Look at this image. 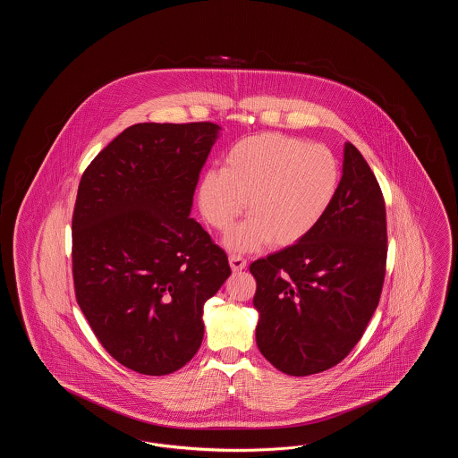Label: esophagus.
Masks as SVG:
<instances>
[{"instance_id":"obj_1","label":"esophagus","mask_w":458,"mask_h":458,"mask_svg":"<svg viewBox=\"0 0 458 458\" xmlns=\"http://www.w3.org/2000/svg\"><path fill=\"white\" fill-rule=\"evenodd\" d=\"M228 261H230V266H232V269H233L235 273L247 267V259H243L242 256H237V254H232V256L228 258Z\"/></svg>"}]
</instances>
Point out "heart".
<instances>
[{"label": "heart", "instance_id": "obj_1", "mask_svg": "<svg viewBox=\"0 0 458 458\" xmlns=\"http://www.w3.org/2000/svg\"><path fill=\"white\" fill-rule=\"evenodd\" d=\"M342 180L336 156L327 146L276 131L245 137L199 185V208L218 232H228L247 200V219L232 232V250L262 243L290 247L304 240L325 218Z\"/></svg>", "mask_w": 458, "mask_h": 458}]
</instances>
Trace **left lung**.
Listing matches in <instances>:
<instances>
[{"mask_svg": "<svg viewBox=\"0 0 458 458\" xmlns=\"http://www.w3.org/2000/svg\"><path fill=\"white\" fill-rule=\"evenodd\" d=\"M386 243L383 192L364 156L347 142L325 218L299 243L249 267L258 284L256 342L276 369L309 376L349 355L379 304Z\"/></svg>", "mask_w": 458, "mask_h": 458, "instance_id": "1", "label": "left lung"}]
</instances>
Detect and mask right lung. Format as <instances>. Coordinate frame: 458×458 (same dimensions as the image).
<instances>
[{
	"label": "right lung",
	"mask_w": 458,
	"mask_h": 458,
	"mask_svg": "<svg viewBox=\"0 0 458 458\" xmlns=\"http://www.w3.org/2000/svg\"><path fill=\"white\" fill-rule=\"evenodd\" d=\"M211 122L137 123L81 178L72 218L75 297L99 344L129 369L165 376L202 344V310L232 275L191 216L218 137Z\"/></svg>",
	"instance_id": "add662e5"
}]
</instances>
